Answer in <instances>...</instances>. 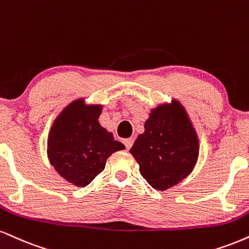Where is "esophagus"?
<instances>
[{"mask_svg": "<svg viewBox=\"0 0 249 249\" xmlns=\"http://www.w3.org/2000/svg\"><path fill=\"white\" fill-rule=\"evenodd\" d=\"M124 145H125V147H126V149H130L131 147H132V145H133V139H132V138H128V139H124Z\"/></svg>", "mask_w": 249, "mask_h": 249, "instance_id": "34e87169", "label": "esophagus"}]
</instances>
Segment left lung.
<instances>
[{"instance_id": "left-lung-1", "label": "left lung", "mask_w": 249, "mask_h": 249, "mask_svg": "<svg viewBox=\"0 0 249 249\" xmlns=\"http://www.w3.org/2000/svg\"><path fill=\"white\" fill-rule=\"evenodd\" d=\"M198 152L196 131L176 100L152 110L145 122V132L138 136L130 149L142 178L161 191L174 187L193 172Z\"/></svg>"}]
</instances>
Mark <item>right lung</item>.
I'll use <instances>...</instances> for the list:
<instances>
[{"label": "right lung", "instance_id": "right-lung-1", "mask_svg": "<svg viewBox=\"0 0 249 249\" xmlns=\"http://www.w3.org/2000/svg\"><path fill=\"white\" fill-rule=\"evenodd\" d=\"M102 106L71 102L56 117L47 140L51 164L66 181L86 187L102 173L107 159L125 146L98 123Z\"/></svg>", "mask_w": 249, "mask_h": 249}]
</instances>
